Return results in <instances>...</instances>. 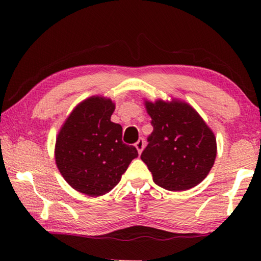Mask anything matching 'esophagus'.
I'll return each instance as SVG.
<instances>
[{"label": "esophagus", "instance_id": "34e87169", "mask_svg": "<svg viewBox=\"0 0 261 261\" xmlns=\"http://www.w3.org/2000/svg\"><path fill=\"white\" fill-rule=\"evenodd\" d=\"M144 145H145V143H144V139L143 138H139V140L137 141V143L135 144V146H136V148H137V151H138V153L140 154L141 152H143V149H144Z\"/></svg>", "mask_w": 261, "mask_h": 261}]
</instances>
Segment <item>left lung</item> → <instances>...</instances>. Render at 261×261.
<instances>
[{
    "label": "left lung",
    "instance_id": "left-lung-1",
    "mask_svg": "<svg viewBox=\"0 0 261 261\" xmlns=\"http://www.w3.org/2000/svg\"><path fill=\"white\" fill-rule=\"evenodd\" d=\"M153 132L141 153L154 183L169 191H185L206 178L216 158V138L189 103L145 101Z\"/></svg>",
    "mask_w": 261,
    "mask_h": 261
}]
</instances>
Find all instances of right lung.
Segmentation results:
<instances>
[{
	"instance_id": "obj_1",
	"label": "right lung",
	"mask_w": 261,
	"mask_h": 261,
	"mask_svg": "<svg viewBox=\"0 0 261 261\" xmlns=\"http://www.w3.org/2000/svg\"><path fill=\"white\" fill-rule=\"evenodd\" d=\"M114 110L110 99L91 96L76 106L57 135L56 166L70 187L87 196L112 191L138 156L122 141V126L110 121Z\"/></svg>"
}]
</instances>
